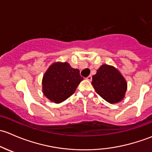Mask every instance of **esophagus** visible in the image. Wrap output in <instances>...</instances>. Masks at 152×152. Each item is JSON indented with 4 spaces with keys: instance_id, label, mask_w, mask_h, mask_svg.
Listing matches in <instances>:
<instances>
[{
    "instance_id": "esophagus-1",
    "label": "esophagus",
    "mask_w": 152,
    "mask_h": 152,
    "mask_svg": "<svg viewBox=\"0 0 152 152\" xmlns=\"http://www.w3.org/2000/svg\"><path fill=\"white\" fill-rule=\"evenodd\" d=\"M86 79H87L88 81H91V80H92V77H91V75L88 76L87 77H86Z\"/></svg>"
}]
</instances>
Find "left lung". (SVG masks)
Masks as SVG:
<instances>
[{
	"label": "left lung",
	"mask_w": 152,
	"mask_h": 152,
	"mask_svg": "<svg viewBox=\"0 0 152 152\" xmlns=\"http://www.w3.org/2000/svg\"><path fill=\"white\" fill-rule=\"evenodd\" d=\"M91 85L96 93L110 104L121 102L127 89V83L121 72L107 64H102L98 69L92 77Z\"/></svg>",
	"instance_id": "left-lung-1"
}]
</instances>
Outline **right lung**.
Returning a JSON list of instances; mask_svg holds the SVG:
<instances>
[{"mask_svg": "<svg viewBox=\"0 0 152 152\" xmlns=\"http://www.w3.org/2000/svg\"><path fill=\"white\" fill-rule=\"evenodd\" d=\"M83 78L80 71L67 62H55L42 78V92L53 102L59 104L75 93Z\"/></svg>", "mask_w": 152, "mask_h": 152, "instance_id": "right-lung-1", "label": "right lung"}]
</instances>
